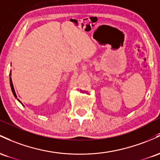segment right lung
I'll return each mask as SVG.
<instances>
[{
    "label": "right lung",
    "instance_id": "1",
    "mask_svg": "<svg viewBox=\"0 0 160 160\" xmlns=\"http://www.w3.org/2000/svg\"><path fill=\"white\" fill-rule=\"evenodd\" d=\"M10 87H11V90H12V94H13V95H14V97H15L16 98H17V94H16V92H15V90H14V88H13V85H12V79H11V71L10 72ZM17 100L19 102V103H22V102L20 101V100H18L17 99Z\"/></svg>",
    "mask_w": 160,
    "mask_h": 160
}]
</instances>
